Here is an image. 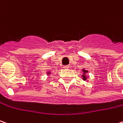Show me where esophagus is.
Segmentation results:
<instances>
[{
    "mask_svg": "<svg viewBox=\"0 0 123 123\" xmlns=\"http://www.w3.org/2000/svg\"><path fill=\"white\" fill-rule=\"evenodd\" d=\"M63 68H64V69H69V65L64 66V67H63Z\"/></svg>",
    "mask_w": 123,
    "mask_h": 123,
    "instance_id": "1",
    "label": "esophagus"
}]
</instances>
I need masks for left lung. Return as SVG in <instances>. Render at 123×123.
I'll return each instance as SVG.
<instances>
[{"label": "left lung", "mask_w": 123, "mask_h": 123, "mask_svg": "<svg viewBox=\"0 0 123 123\" xmlns=\"http://www.w3.org/2000/svg\"><path fill=\"white\" fill-rule=\"evenodd\" d=\"M82 71H83V74L82 75V80H84V81H86V80H88L87 79L88 78V75H87V74L88 73V71L87 70H85L84 69H83Z\"/></svg>", "instance_id": "left-lung-1"}]
</instances>
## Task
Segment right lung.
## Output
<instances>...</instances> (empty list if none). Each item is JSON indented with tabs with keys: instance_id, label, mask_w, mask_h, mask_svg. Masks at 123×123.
<instances>
[{
	"instance_id": "add662e5",
	"label": "right lung",
	"mask_w": 123,
	"mask_h": 123,
	"mask_svg": "<svg viewBox=\"0 0 123 123\" xmlns=\"http://www.w3.org/2000/svg\"><path fill=\"white\" fill-rule=\"evenodd\" d=\"M46 74H47V75H50L51 74V72H50V71H47Z\"/></svg>"
}]
</instances>
